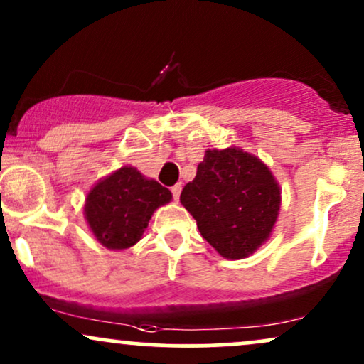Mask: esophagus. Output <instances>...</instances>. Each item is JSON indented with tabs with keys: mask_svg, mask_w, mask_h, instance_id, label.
I'll return each mask as SVG.
<instances>
[{
	"mask_svg": "<svg viewBox=\"0 0 364 364\" xmlns=\"http://www.w3.org/2000/svg\"><path fill=\"white\" fill-rule=\"evenodd\" d=\"M181 188H183L181 183H176V185H174L173 188H171V193H173L174 200H178V198H179V193H181Z\"/></svg>",
	"mask_w": 364,
	"mask_h": 364,
	"instance_id": "esophagus-1",
	"label": "esophagus"
}]
</instances>
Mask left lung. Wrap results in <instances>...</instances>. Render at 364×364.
I'll return each mask as SVG.
<instances>
[{"label":"left lung","mask_w":364,"mask_h":364,"mask_svg":"<svg viewBox=\"0 0 364 364\" xmlns=\"http://www.w3.org/2000/svg\"><path fill=\"white\" fill-rule=\"evenodd\" d=\"M198 231L223 257L252 255L272 232L281 190L270 169L237 147L207 150L179 196Z\"/></svg>","instance_id":"left-lung-1"}]
</instances>
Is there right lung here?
Wrapping results in <instances>:
<instances>
[{
  "label": "right lung",
  "instance_id": "obj_1",
  "mask_svg": "<svg viewBox=\"0 0 364 364\" xmlns=\"http://www.w3.org/2000/svg\"><path fill=\"white\" fill-rule=\"evenodd\" d=\"M171 198L168 188L127 166L92 188L85 203L87 223L106 248H129L140 241L154 210Z\"/></svg>",
  "mask_w": 364,
  "mask_h": 364
}]
</instances>
